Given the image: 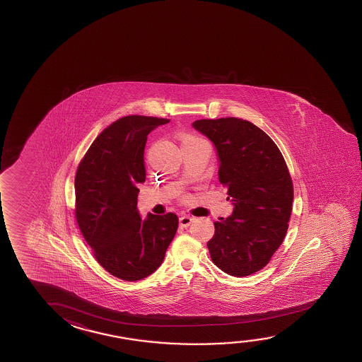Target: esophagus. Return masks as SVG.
Segmentation results:
<instances>
[{
  "mask_svg": "<svg viewBox=\"0 0 362 362\" xmlns=\"http://www.w3.org/2000/svg\"><path fill=\"white\" fill-rule=\"evenodd\" d=\"M194 220V217L189 216V215H185V216L180 217V225L182 227L189 226Z\"/></svg>",
  "mask_w": 362,
  "mask_h": 362,
  "instance_id": "esophagus-1",
  "label": "esophagus"
}]
</instances>
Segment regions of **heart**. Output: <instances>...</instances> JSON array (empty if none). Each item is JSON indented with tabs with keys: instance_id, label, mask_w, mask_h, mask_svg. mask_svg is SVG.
Masks as SVG:
<instances>
[{
	"instance_id": "obj_1",
	"label": "heart",
	"mask_w": 362,
	"mask_h": 362,
	"mask_svg": "<svg viewBox=\"0 0 362 362\" xmlns=\"http://www.w3.org/2000/svg\"><path fill=\"white\" fill-rule=\"evenodd\" d=\"M197 140H201L200 137H197V136L186 135L184 139H182V145H185V144H189V142H194V141Z\"/></svg>"
}]
</instances>
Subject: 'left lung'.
I'll return each mask as SVG.
<instances>
[{
  "instance_id": "1",
  "label": "left lung",
  "mask_w": 362,
  "mask_h": 362,
  "mask_svg": "<svg viewBox=\"0 0 362 362\" xmlns=\"http://www.w3.org/2000/svg\"><path fill=\"white\" fill-rule=\"evenodd\" d=\"M192 126L216 147L218 180L233 204L231 216L214 222L212 262L228 275L255 274L286 235L293 201L286 162L270 136L246 119H197Z\"/></svg>"
}]
</instances>
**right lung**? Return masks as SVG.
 Returning a JSON list of instances; mask_svg holds the SVG:
<instances>
[{
    "mask_svg": "<svg viewBox=\"0 0 362 362\" xmlns=\"http://www.w3.org/2000/svg\"><path fill=\"white\" fill-rule=\"evenodd\" d=\"M168 121L139 115L115 121L77 168L76 220L98 264L121 280H142L155 272L177 231L173 212L142 220L137 210L147 135Z\"/></svg>",
    "mask_w": 362,
    "mask_h": 362,
    "instance_id": "obj_1",
    "label": "right lung"
}]
</instances>
